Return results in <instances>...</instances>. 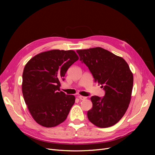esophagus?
<instances>
[{
  "instance_id": "esophagus-1",
  "label": "esophagus",
  "mask_w": 155,
  "mask_h": 155,
  "mask_svg": "<svg viewBox=\"0 0 155 155\" xmlns=\"http://www.w3.org/2000/svg\"><path fill=\"white\" fill-rule=\"evenodd\" d=\"M78 99H79L80 100H82V101L85 100V99H87L86 97H84V96H82V95H78Z\"/></svg>"
}]
</instances>
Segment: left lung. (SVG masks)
<instances>
[{
	"label": "left lung",
	"instance_id": "1",
	"mask_svg": "<svg viewBox=\"0 0 155 155\" xmlns=\"http://www.w3.org/2000/svg\"><path fill=\"white\" fill-rule=\"evenodd\" d=\"M80 60L88 67L95 82L105 91L102 98L92 96L88 120L105 128L116 124L123 117L131 101L133 75L127 62L101 47L79 50Z\"/></svg>",
	"mask_w": 155,
	"mask_h": 155
}]
</instances>
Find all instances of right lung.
I'll return each instance as SVG.
<instances>
[{"label": "right lung", "mask_w": 155, "mask_h": 155, "mask_svg": "<svg viewBox=\"0 0 155 155\" xmlns=\"http://www.w3.org/2000/svg\"><path fill=\"white\" fill-rule=\"evenodd\" d=\"M78 60L74 51L53 50L36 54L24 67V99L32 118L41 126L55 127L67 119L75 97L60 91V81Z\"/></svg>", "instance_id": "add662e5"}]
</instances>
